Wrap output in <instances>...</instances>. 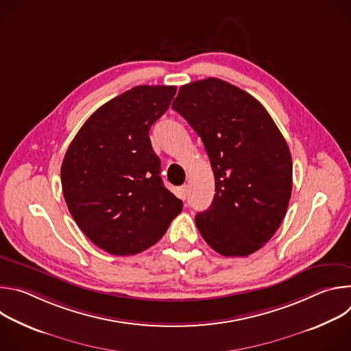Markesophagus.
Returning a JSON list of instances; mask_svg holds the SVG:
<instances>
[{"label": "esophagus", "instance_id": "1", "mask_svg": "<svg viewBox=\"0 0 351 351\" xmlns=\"http://www.w3.org/2000/svg\"><path fill=\"white\" fill-rule=\"evenodd\" d=\"M178 197L182 199H186L187 197V186H180L178 190Z\"/></svg>", "mask_w": 351, "mask_h": 351}]
</instances>
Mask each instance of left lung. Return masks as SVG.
<instances>
[{
    "label": "left lung",
    "mask_w": 351,
    "mask_h": 351,
    "mask_svg": "<svg viewBox=\"0 0 351 351\" xmlns=\"http://www.w3.org/2000/svg\"><path fill=\"white\" fill-rule=\"evenodd\" d=\"M172 108L202 137L215 178L203 239L225 257H247L280 226L291 195L290 149L263 104L217 77L184 84Z\"/></svg>",
    "instance_id": "left-lung-1"
}]
</instances>
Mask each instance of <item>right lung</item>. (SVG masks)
Segmentation results:
<instances>
[{
	"label": "right lung",
	"mask_w": 351,
	"mask_h": 351,
	"mask_svg": "<svg viewBox=\"0 0 351 351\" xmlns=\"http://www.w3.org/2000/svg\"><path fill=\"white\" fill-rule=\"evenodd\" d=\"M175 86H136L99 107L69 144L61 167L66 206L82 232L114 256L156 244L182 213L160 176L148 133Z\"/></svg>",
	"instance_id": "add662e5"
}]
</instances>
